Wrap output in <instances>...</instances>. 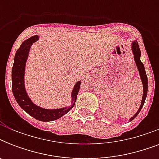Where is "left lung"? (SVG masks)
Here are the masks:
<instances>
[{"instance_id": "1", "label": "left lung", "mask_w": 159, "mask_h": 159, "mask_svg": "<svg viewBox=\"0 0 159 159\" xmlns=\"http://www.w3.org/2000/svg\"><path fill=\"white\" fill-rule=\"evenodd\" d=\"M131 50H132V53L134 55V59L135 64L137 66V68H138L139 73V76H140L141 82H142V84H143V97H142V100H141V104L139 106V108L137 111V112L131 118H129V122L133 120L135 118L136 116L139 115V113L140 112L141 109L143 108V106L144 104V102H145L147 93H148V77H147V75H146L144 66H143V62H141L140 60L141 52L140 49H139L138 42L136 40H134L131 43Z\"/></svg>"}]
</instances>
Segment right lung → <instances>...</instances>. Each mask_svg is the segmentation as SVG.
Masks as SVG:
<instances>
[{
	"label": "right lung",
	"instance_id": "obj_1",
	"mask_svg": "<svg viewBox=\"0 0 159 159\" xmlns=\"http://www.w3.org/2000/svg\"><path fill=\"white\" fill-rule=\"evenodd\" d=\"M39 35L32 36L21 43L20 47L16 51L14 64L11 71V80H12V92L15 99L30 116L40 121H53L61 118L62 116L68 112L75 106L77 94L79 92L81 81L76 82L71 92V105L57 109H46L39 106H37L32 102L26 92L25 84V66L28 60L31 46L34 43L38 41Z\"/></svg>",
	"mask_w": 159,
	"mask_h": 159
}]
</instances>
